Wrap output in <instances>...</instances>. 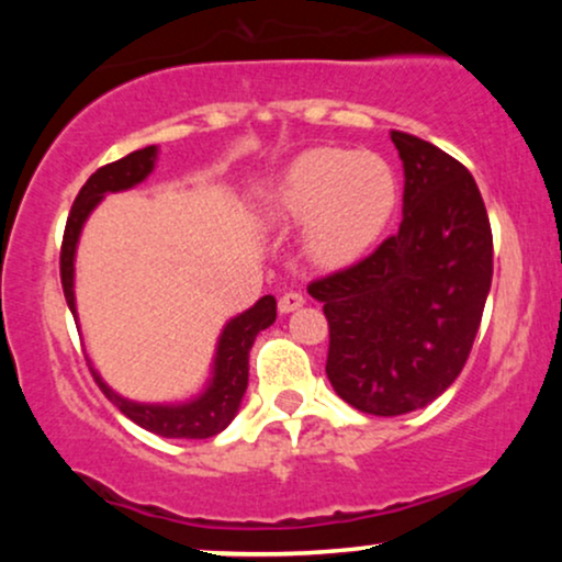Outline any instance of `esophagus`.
I'll return each mask as SVG.
<instances>
[{"label": "esophagus", "instance_id": "obj_1", "mask_svg": "<svg viewBox=\"0 0 562 562\" xmlns=\"http://www.w3.org/2000/svg\"><path fill=\"white\" fill-rule=\"evenodd\" d=\"M301 306H303V295L293 293V290H290V293H282L280 301H277V308H280V314H290V312H295V308H301Z\"/></svg>", "mask_w": 562, "mask_h": 562}]
</instances>
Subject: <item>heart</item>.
Masks as SVG:
<instances>
[{"label":"heart","mask_w":562,"mask_h":562,"mask_svg":"<svg viewBox=\"0 0 562 562\" xmlns=\"http://www.w3.org/2000/svg\"><path fill=\"white\" fill-rule=\"evenodd\" d=\"M398 184L375 153L314 147L282 173L269 198L280 222H303V250L325 269L362 259L389 227Z\"/></svg>","instance_id":"b5f03b06"}]
</instances>
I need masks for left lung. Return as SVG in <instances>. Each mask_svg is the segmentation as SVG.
Wrapping results in <instances>:
<instances>
[{
	"instance_id": "obj_1",
	"label": "left lung",
	"mask_w": 562,
	"mask_h": 562,
	"mask_svg": "<svg viewBox=\"0 0 562 562\" xmlns=\"http://www.w3.org/2000/svg\"><path fill=\"white\" fill-rule=\"evenodd\" d=\"M391 139L404 164L402 227L308 285L330 325L335 393L378 417L423 409L454 383L494 274L492 224L470 171L420 137Z\"/></svg>"
}]
</instances>
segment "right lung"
<instances>
[{
  "mask_svg": "<svg viewBox=\"0 0 562 562\" xmlns=\"http://www.w3.org/2000/svg\"><path fill=\"white\" fill-rule=\"evenodd\" d=\"M158 147H142V150L128 153L126 158L115 160V164L102 166L92 177L87 179V184L81 187L79 195L74 200V209H70L66 235H63V248H60V280H63V293H66L68 308L76 317V295H74V259H76V245H79V235L83 229L89 214L94 211V205L100 203L108 192H121L132 190L134 184L145 182L150 177V171L156 169ZM277 319V301L274 295H263L248 308V312L237 314L235 319H229L224 325L222 335H218L216 357H214V370H211V380L205 385V391L200 396L190 398L184 404H142L132 402V398L119 396L111 385L105 383L97 370L92 375L111 402L119 406L121 412L132 423H137L139 428L150 430V434L164 436V438H211L222 434L227 425L235 420L237 409H240L243 393L248 389V353L254 346L256 335L267 330L269 325Z\"/></svg>",
  "mask_w": 562,
  "mask_h": 562,
  "instance_id": "add662e5",
  "label": "right lung"
}]
</instances>
